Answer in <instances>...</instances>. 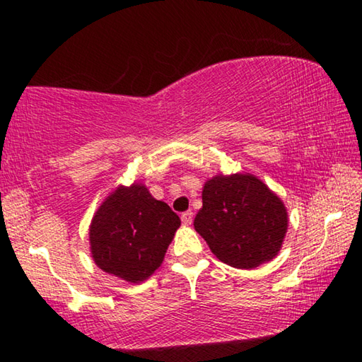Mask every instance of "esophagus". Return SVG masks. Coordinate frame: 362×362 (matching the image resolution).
<instances>
[{
	"mask_svg": "<svg viewBox=\"0 0 362 362\" xmlns=\"http://www.w3.org/2000/svg\"><path fill=\"white\" fill-rule=\"evenodd\" d=\"M192 222H193V212L192 211L183 212L182 214V223L188 226V225H192Z\"/></svg>",
	"mask_w": 362,
	"mask_h": 362,
	"instance_id": "esophagus-1",
	"label": "esophagus"
}]
</instances>
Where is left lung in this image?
Returning <instances> with one entry per match:
<instances>
[{
    "mask_svg": "<svg viewBox=\"0 0 362 362\" xmlns=\"http://www.w3.org/2000/svg\"><path fill=\"white\" fill-rule=\"evenodd\" d=\"M194 230L226 265L252 269L283 247L289 217L279 196L252 174H217L203 187Z\"/></svg>",
    "mask_w": 362,
    "mask_h": 362,
    "instance_id": "left-lung-1",
    "label": "left lung"
}]
</instances>
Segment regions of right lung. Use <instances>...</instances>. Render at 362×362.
I'll return each instance as SVG.
<instances>
[{"mask_svg": "<svg viewBox=\"0 0 362 362\" xmlns=\"http://www.w3.org/2000/svg\"><path fill=\"white\" fill-rule=\"evenodd\" d=\"M180 218L144 183L116 187L89 225L90 255L112 276L137 284L161 267Z\"/></svg>", "mask_w": 362, "mask_h": 362, "instance_id": "right-lung-1", "label": "right lung"}]
</instances>
